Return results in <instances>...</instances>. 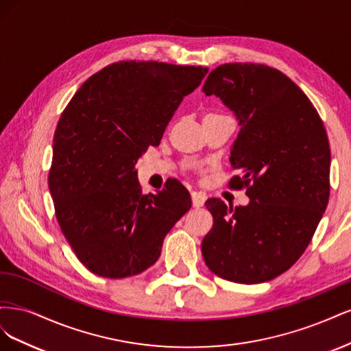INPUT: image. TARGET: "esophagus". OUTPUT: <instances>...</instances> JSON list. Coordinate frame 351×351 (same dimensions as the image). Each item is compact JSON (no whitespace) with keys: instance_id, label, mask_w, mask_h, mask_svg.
<instances>
[{"instance_id":"1","label":"esophagus","mask_w":351,"mask_h":351,"mask_svg":"<svg viewBox=\"0 0 351 351\" xmlns=\"http://www.w3.org/2000/svg\"><path fill=\"white\" fill-rule=\"evenodd\" d=\"M204 204H205L204 195H200L197 192H193L192 193V205H193V208H200V206H204Z\"/></svg>"}]
</instances>
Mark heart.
Segmentation results:
<instances>
[{"label": "heart", "mask_w": 351, "mask_h": 351, "mask_svg": "<svg viewBox=\"0 0 351 351\" xmlns=\"http://www.w3.org/2000/svg\"><path fill=\"white\" fill-rule=\"evenodd\" d=\"M212 115H221V114H215V112H210V114H208L206 117H212Z\"/></svg>", "instance_id": "obj_1"}]
</instances>
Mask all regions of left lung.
Segmentation results:
<instances>
[{
  "label": "left lung",
  "instance_id": "1",
  "mask_svg": "<svg viewBox=\"0 0 351 351\" xmlns=\"http://www.w3.org/2000/svg\"><path fill=\"white\" fill-rule=\"evenodd\" d=\"M206 97L234 111L240 133L230 189H246L247 206L208 199L214 226L202 241L206 267L240 284L271 281L297 262L329 199L331 151L311 99L284 73L253 62H228L209 73Z\"/></svg>",
  "mask_w": 351,
  "mask_h": 351
}]
</instances>
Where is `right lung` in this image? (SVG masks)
<instances>
[{"label": "right lung", "mask_w": 351, "mask_h": 351, "mask_svg": "<svg viewBox=\"0 0 351 351\" xmlns=\"http://www.w3.org/2000/svg\"><path fill=\"white\" fill-rule=\"evenodd\" d=\"M206 73L158 61L112 62L62 111L48 186L62 234L90 272L117 280L152 267L167 232L192 206L177 180L143 195L134 164L159 145L180 102Z\"/></svg>", "instance_id": "add662e5"}]
</instances>
